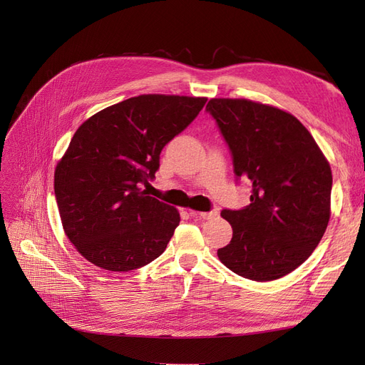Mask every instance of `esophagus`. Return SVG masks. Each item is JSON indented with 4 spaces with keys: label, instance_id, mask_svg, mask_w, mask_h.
Wrapping results in <instances>:
<instances>
[{
    "label": "esophagus",
    "instance_id": "1",
    "mask_svg": "<svg viewBox=\"0 0 365 365\" xmlns=\"http://www.w3.org/2000/svg\"><path fill=\"white\" fill-rule=\"evenodd\" d=\"M190 215L192 216H196V217H201L204 220H208V219H215L217 216V212L216 210H212V212H204V213H200V212H193V210H190Z\"/></svg>",
    "mask_w": 365,
    "mask_h": 365
}]
</instances>
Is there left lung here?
Wrapping results in <instances>:
<instances>
[{"instance_id":"left-lung-1","label":"left lung","mask_w":365,"mask_h":365,"mask_svg":"<svg viewBox=\"0 0 365 365\" xmlns=\"http://www.w3.org/2000/svg\"><path fill=\"white\" fill-rule=\"evenodd\" d=\"M233 155L237 178L250 180L251 204L222 210L233 228L217 250L228 269L256 282L277 280L311 256L330 219L332 170L302 121L248 98H210Z\"/></svg>"}]
</instances>
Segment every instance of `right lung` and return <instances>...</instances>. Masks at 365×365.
<instances>
[{
	"mask_svg": "<svg viewBox=\"0 0 365 365\" xmlns=\"http://www.w3.org/2000/svg\"><path fill=\"white\" fill-rule=\"evenodd\" d=\"M205 97L141 94L108 106L79 126L54 170L65 235L108 271L145 267L164 252L180 213L141 189L160 153L189 126Z\"/></svg>",
	"mask_w": 365,
	"mask_h": 365,
	"instance_id": "right-lung-1",
	"label": "right lung"
}]
</instances>
